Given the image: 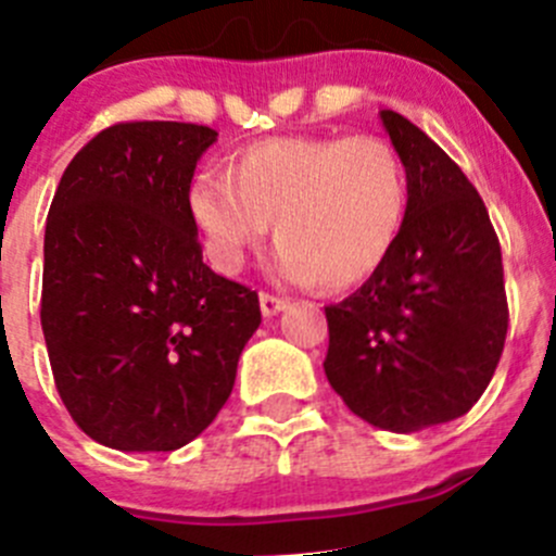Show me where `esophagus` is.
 <instances>
[{
  "instance_id": "obj_1",
  "label": "esophagus",
  "mask_w": 556,
  "mask_h": 556,
  "mask_svg": "<svg viewBox=\"0 0 556 556\" xmlns=\"http://www.w3.org/2000/svg\"><path fill=\"white\" fill-rule=\"evenodd\" d=\"M288 304H290V301L285 299V295L261 293V309H263V315H266V317L277 315V312H282V309H288Z\"/></svg>"
}]
</instances>
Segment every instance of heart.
Returning a JSON list of instances; mask_svg holds the SVG:
<instances>
[{
    "instance_id": "obj_1",
    "label": "heart",
    "mask_w": 556,
    "mask_h": 556,
    "mask_svg": "<svg viewBox=\"0 0 556 556\" xmlns=\"http://www.w3.org/2000/svg\"><path fill=\"white\" fill-rule=\"evenodd\" d=\"M407 168L380 135H282L201 170L187 212L212 263L236 271L274 223L279 268L323 290H350L382 268L404 228Z\"/></svg>"
}]
</instances>
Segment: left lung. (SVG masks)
Instances as JSON below:
<instances>
[{"label":"left lung","instance_id":"left-lung-1","mask_svg":"<svg viewBox=\"0 0 556 556\" xmlns=\"http://www.w3.org/2000/svg\"><path fill=\"white\" fill-rule=\"evenodd\" d=\"M382 124L407 168L396 247L355 293L326 306L328 382L388 432L454 421L481 399L508 333L503 252L459 165L396 111Z\"/></svg>","mask_w":556,"mask_h":556}]
</instances>
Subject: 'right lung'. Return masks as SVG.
I'll use <instances>...</instances> for the list:
<instances>
[{"instance_id":"right-lung-1","label":"right lung","mask_w":556,"mask_h":556,"mask_svg":"<svg viewBox=\"0 0 556 556\" xmlns=\"http://www.w3.org/2000/svg\"><path fill=\"white\" fill-rule=\"evenodd\" d=\"M217 129L118 122L73 157L46 223L40 323L73 421L116 451H176L217 418L261 326L247 285L203 263L187 212Z\"/></svg>"}]
</instances>
